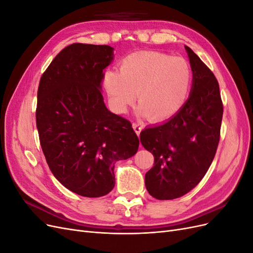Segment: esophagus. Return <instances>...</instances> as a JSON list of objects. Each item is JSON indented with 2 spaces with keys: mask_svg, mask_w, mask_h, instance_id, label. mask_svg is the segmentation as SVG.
<instances>
[{
  "mask_svg": "<svg viewBox=\"0 0 253 253\" xmlns=\"http://www.w3.org/2000/svg\"><path fill=\"white\" fill-rule=\"evenodd\" d=\"M133 128H134V131L136 132V134L139 136L141 129H142V125L140 124V122H134V124H133Z\"/></svg>",
  "mask_w": 253,
  "mask_h": 253,
  "instance_id": "1",
  "label": "esophagus"
}]
</instances>
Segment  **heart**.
<instances>
[{"label":"heart","mask_w":253,"mask_h":253,"mask_svg":"<svg viewBox=\"0 0 253 253\" xmlns=\"http://www.w3.org/2000/svg\"><path fill=\"white\" fill-rule=\"evenodd\" d=\"M191 68L187 61L157 51L133 52L122 58L119 72L106 71L103 86L112 108L125 113L136 99L139 112L152 119L165 120L185 104L191 85Z\"/></svg>","instance_id":"b5f03b06"}]
</instances>
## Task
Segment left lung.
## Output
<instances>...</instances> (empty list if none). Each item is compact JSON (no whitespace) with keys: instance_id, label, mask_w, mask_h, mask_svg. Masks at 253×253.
Listing matches in <instances>:
<instances>
[{"instance_id":"obj_1","label":"left lung","mask_w":253,"mask_h":253,"mask_svg":"<svg viewBox=\"0 0 253 253\" xmlns=\"http://www.w3.org/2000/svg\"><path fill=\"white\" fill-rule=\"evenodd\" d=\"M185 48L193 75L188 100L172 118L140 133L143 148L154 155V166L145 173V187L160 201L180 197L198 185L219 141L224 110L218 82L200 57Z\"/></svg>"}]
</instances>
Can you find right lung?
<instances>
[{
  "mask_svg": "<svg viewBox=\"0 0 253 253\" xmlns=\"http://www.w3.org/2000/svg\"><path fill=\"white\" fill-rule=\"evenodd\" d=\"M113 59L109 45H68L38 88L36 121L45 159L66 189L85 197L110 193L115 164L139 147L131 122L111 113L103 101V71Z\"/></svg>",
  "mask_w": 253,
  "mask_h": 253,
  "instance_id": "right-lung-1",
  "label": "right lung"
}]
</instances>
